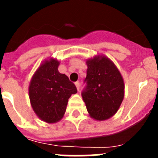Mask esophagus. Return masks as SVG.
<instances>
[{
	"label": "esophagus",
	"mask_w": 158,
	"mask_h": 158,
	"mask_svg": "<svg viewBox=\"0 0 158 158\" xmlns=\"http://www.w3.org/2000/svg\"><path fill=\"white\" fill-rule=\"evenodd\" d=\"M75 85H76L77 89V90L79 91V89H80V82H79V81L75 82Z\"/></svg>",
	"instance_id": "esophagus-1"
}]
</instances>
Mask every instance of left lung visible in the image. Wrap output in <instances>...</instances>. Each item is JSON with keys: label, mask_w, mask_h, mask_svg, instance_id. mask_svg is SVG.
<instances>
[{"label": "left lung", "mask_w": 158, "mask_h": 158, "mask_svg": "<svg viewBox=\"0 0 158 158\" xmlns=\"http://www.w3.org/2000/svg\"><path fill=\"white\" fill-rule=\"evenodd\" d=\"M87 83L82 98L89 116L107 120L118 111L124 98V81L115 63L104 54L86 60Z\"/></svg>", "instance_id": "1"}]
</instances>
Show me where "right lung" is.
I'll return each instance as SVG.
<instances>
[{
  "label": "right lung",
  "instance_id": "right-lung-1",
  "mask_svg": "<svg viewBox=\"0 0 158 158\" xmlns=\"http://www.w3.org/2000/svg\"><path fill=\"white\" fill-rule=\"evenodd\" d=\"M60 62L54 58L44 60L31 79L28 94L32 109L47 123H55L63 118L68 100L77 93L65 74L58 71Z\"/></svg>",
  "mask_w": 158,
  "mask_h": 158
}]
</instances>
